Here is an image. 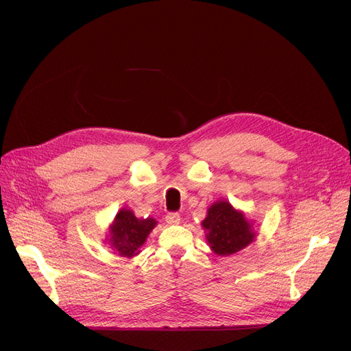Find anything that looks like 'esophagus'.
Segmentation results:
<instances>
[{
  "mask_svg": "<svg viewBox=\"0 0 351 351\" xmlns=\"http://www.w3.org/2000/svg\"><path fill=\"white\" fill-rule=\"evenodd\" d=\"M165 221H167V224H170V226L180 224V221H181V219H180V214H177V213H170V214H167V215H165Z\"/></svg>",
  "mask_w": 351,
  "mask_h": 351,
  "instance_id": "esophagus-1",
  "label": "esophagus"
}]
</instances>
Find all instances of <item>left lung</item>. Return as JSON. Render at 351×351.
Returning a JSON list of instances; mask_svg holds the SVG:
<instances>
[{"mask_svg": "<svg viewBox=\"0 0 351 351\" xmlns=\"http://www.w3.org/2000/svg\"><path fill=\"white\" fill-rule=\"evenodd\" d=\"M202 226L211 252L217 256L236 254L257 237L254 223L227 199H217L208 207Z\"/></svg>", "mask_w": 351, "mask_h": 351, "instance_id": "obj_1", "label": "left lung"}]
</instances>
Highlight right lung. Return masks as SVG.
<instances>
[{"mask_svg": "<svg viewBox=\"0 0 351 351\" xmlns=\"http://www.w3.org/2000/svg\"><path fill=\"white\" fill-rule=\"evenodd\" d=\"M156 226L157 220L153 217L138 219L132 210L120 208L108 227L106 243H108L115 254L132 258L141 253L140 248Z\"/></svg>", "mask_w": 351, "mask_h": 351, "instance_id": "1", "label": "right lung"}]
</instances>
